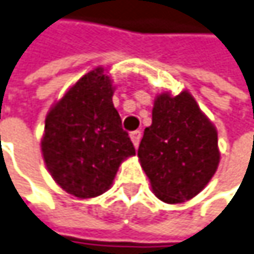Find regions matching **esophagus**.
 I'll return each mask as SVG.
<instances>
[{
  "label": "esophagus",
  "instance_id": "obj_1",
  "mask_svg": "<svg viewBox=\"0 0 254 254\" xmlns=\"http://www.w3.org/2000/svg\"><path fill=\"white\" fill-rule=\"evenodd\" d=\"M141 130H133V132H130V141L133 143V146L135 148H138L139 146V142H141Z\"/></svg>",
  "mask_w": 254,
  "mask_h": 254
}]
</instances>
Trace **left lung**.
<instances>
[{
    "label": "left lung",
    "instance_id": "left-lung-1",
    "mask_svg": "<svg viewBox=\"0 0 254 254\" xmlns=\"http://www.w3.org/2000/svg\"><path fill=\"white\" fill-rule=\"evenodd\" d=\"M138 158L161 201L186 202L210 183L220 162L217 129L188 90L157 95Z\"/></svg>",
    "mask_w": 254,
    "mask_h": 254
}]
</instances>
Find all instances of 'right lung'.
Listing matches in <instances>:
<instances>
[{
    "mask_svg": "<svg viewBox=\"0 0 254 254\" xmlns=\"http://www.w3.org/2000/svg\"><path fill=\"white\" fill-rule=\"evenodd\" d=\"M113 92L111 77L99 66L70 86L46 116L44 164L57 186L82 200L106 192L121 164L135 155Z\"/></svg>",
    "mask_w": 254,
    "mask_h": 254,
    "instance_id": "right-lung-1",
    "label": "right lung"
}]
</instances>
